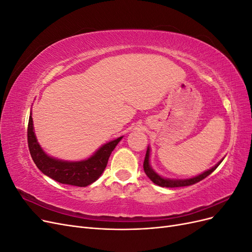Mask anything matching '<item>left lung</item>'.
Wrapping results in <instances>:
<instances>
[{
  "instance_id": "left-lung-1",
  "label": "left lung",
  "mask_w": 252,
  "mask_h": 252,
  "mask_svg": "<svg viewBox=\"0 0 252 252\" xmlns=\"http://www.w3.org/2000/svg\"><path fill=\"white\" fill-rule=\"evenodd\" d=\"M223 161V159H222ZM222 161H220L218 164H216L212 168L204 171L203 173L195 175V177L189 178V179H167V178H163L159 175L158 173H157L154 169L151 168L150 166V147L148 146L147 148V152L146 156H145V159H144V171L146 173L147 177L155 183L156 185L161 186V187H167V188H173V187H183V186H190L193 185L195 183L202 181L203 179L207 178L210 173H212L215 171L218 166L222 163Z\"/></svg>"
}]
</instances>
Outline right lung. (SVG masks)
<instances>
[{"label": "right lung", "mask_w": 252, "mask_h": 252, "mask_svg": "<svg viewBox=\"0 0 252 252\" xmlns=\"http://www.w3.org/2000/svg\"><path fill=\"white\" fill-rule=\"evenodd\" d=\"M27 139L30 155L36 165L44 174L61 184H67L79 187H86L93 184L105 170L108 158L113 149L116 148L123 136L104 144L90 158L83 161H63L48 156L36 140L33 129V121L32 112L29 116Z\"/></svg>", "instance_id": "right-lung-1"}]
</instances>
